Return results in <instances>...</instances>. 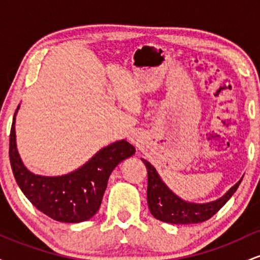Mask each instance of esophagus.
Here are the masks:
<instances>
[{"mask_svg": "<svg viewBox=\"0 0 260 260\" xmlns=\"http://www.w3.org/2000/svg\"><path fill=\"white\" fill-rule=\"evenodd\" d=\"M131 142L132 143H134V144H138V138H137V137H134V136H132L131 137Z\"/></svg>", "mask_w": 260, "mask_h": 260, "instance_id": "obj_1", "label": "esophagus"}]
</instances>
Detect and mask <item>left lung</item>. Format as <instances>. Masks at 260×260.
I'll use <instances>...</instances> for the list:
<instances>
[{"label":"left lung","mask_w":260,"mask_h":260,"mask_svg":"<svg viewBox=\"0 0 260 260\" xmlns=\"http://www.w3.org/2000/svg\"><path fill=\"white\" fill-rule=\"evenodd\" d=\"M148 170V205L151 215L160 221L174 223V225H187L198 223L210 219L221 209L226 202L234 196L242 178L231 187L221 198L209 203H190L175 194L165 182L161 180L156 169L147 160L142 159Z\"/></svg>","instance_id":"obj_1"}]
</instances>
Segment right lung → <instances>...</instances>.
<instances>
[{
	"label": "right lung",
	"instance_id": "1",
	"mask_svg": "<svg viewBox=\"0 0 260 260\" xmlns=\"http://www.w3.org/2000/svg\"><path fill=\"white\" fill-rule=\"evenodd\" d=\"M14 112L10 136V161L18 186L35 208L61 222H82L99 210L110 175L124 159L136 153L122 139L100 149L91 159L74 171L62 176H41L29 171L20 159L16 142Z\"/></svg>",
	"mask_w": 260,
	"mask_h": 260
}]
</instances>
